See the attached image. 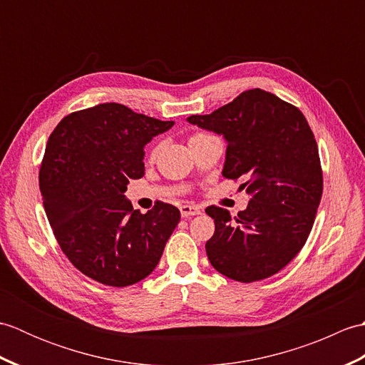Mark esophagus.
<instances>
[{"instance_id": "1", "label": "esophagus", "mask_w": 365, "mask_h": 365, "mask_svg": "<svg viewBox=\"0 0 365 365\" xmlns=\"http://www.w3.org/2000/svg\"><path fill=\"white\" fill-rule=\"evenodd\" d=\"M180 213L183 218H188V216H195V215H200L202 210L197 205H191V204H183L180 207Z\"/></svg>"}]
</instances>
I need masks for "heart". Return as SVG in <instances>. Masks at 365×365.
I'll return each mask as SVG.
<instances>
[{"label": "heart", "instance_id": "heart-1", "mask_svg": "<svg viewBox=\"0 0 365 365\" xmlns=\"http://www.w3.org/2000/svg\"><path fill=\"white\" fill-rule=\"evenodd\" d=\"M197 135H204V133H196V135H195V136H197ZM155 152H157V147H155V149H153V150H152V153H155Z\"/></svg>", "mask_w": 365, "mask_h": 365}]
</instances>
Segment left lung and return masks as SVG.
Returning <instances> with one entry per match:
<instances>
[{
    "instance_id": "8db88e82",
    "label": "left lung",
    "mask_w": 365,
    "mask_h": 365,
    "mask_svg": "<svg viewBox=\"0 0 365 365\" xmlns=\"http://www.w3.org/2000/svg\"><path fill=\"white\" fill-rule=\"evenodd\" d=\"M187 120L224 135L222 175L242 180L240 190L251 197L234 218L226 208H207L215 220L208 260L238 282L279 273L306 245L323 192L319 145L304 114L271 92L250 89Z\"/></svg>"
}]
</instances>
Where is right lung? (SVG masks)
<instances>
[{
    "label": "right lung",
    "instance_id": "right-lung-1",
    "mask_svg": "<svg viewBox=\"0 0 365 365\" xmlns=\"http://www.w3.org/2000/svg\"><path fill=\"white\" fill-rule=\"evenodd\" d=\"M173 125L102 103L66 115L48 138L38 170L46 218L66 257L100 284L149 276L180 221L174 205L157 200L143 215L123 196L144 175V145Z\"/></svg>",
    "mask_w": 365,
    "mask_h": 365
}]
</instances>
